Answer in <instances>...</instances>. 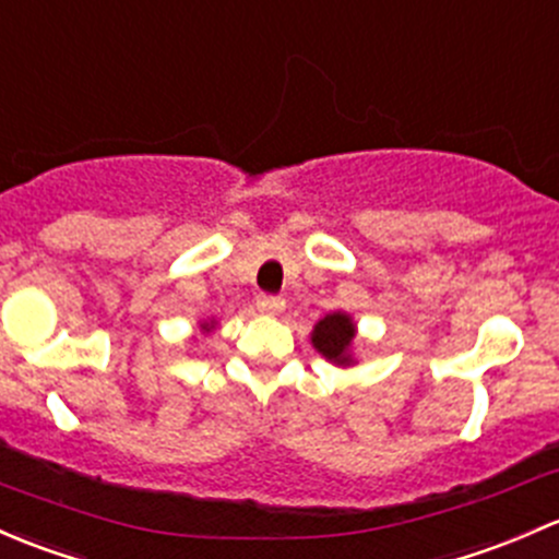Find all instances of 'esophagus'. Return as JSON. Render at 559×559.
Returning a JSON list of instances; mask_svg holds the SVG:
<instances>
[{
  "mask_svg": "<svg viewBox=\"0 0 559 559\" xmlns=\"http://www.w3.org/2000/svg\"><path fill=\"white\" fill-rule=\"evenodd\" d=\"M255 307H258V312H263V314H277L285 309V298L266 296V293H261V296L255 298Z\"/></svg>",
  "mask_w": 559,
  "mask_h": 559,
  "instance_id": "esophagus-1",
  "label": "esophagus"
}]
</instances>
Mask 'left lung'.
I'll return each instance as SVG.
<instances>
[{
    "instance_id": "1",
    "label": "left lung",
    "mask_w": 559,
    "mask_h": 559,
    "mask_svg": "<svg viewBox=\"0 0 559 559\" xmlns=\"http://www.w3.org/2000/svg\"><path fill=\"white\" fill-rule=\"evenodd\" d=\"M353 338H355V322L344 312L325 314L312 331L314 349H318L322 358L331 360V364L336 366L353 364V353H349Z\"/></svg>"
}]
</instances>
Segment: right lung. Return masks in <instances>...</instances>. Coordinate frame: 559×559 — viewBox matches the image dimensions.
I'll list each match as a JSON object with an SVG mask.
<instances>
[{"label": "right lung", "mask_w": 559, "mask_h": 559, "mask_svg": "<svg viewBox=\"0 0 559 559\" xmlns=\"http://www.w3.org/2000/svg\"><path fill=\"white\" fill-rule=\"evenodd\" d=\"M215 328V322H201V331H212Z\"/></svg>", "instance_id": "add662e5"}]
</instances>
